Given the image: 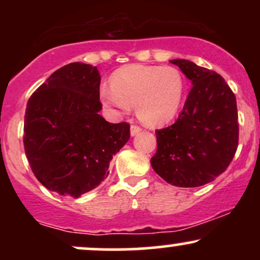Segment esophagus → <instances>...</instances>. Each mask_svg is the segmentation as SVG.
<instances>
[{
    "label": "esophagus",
    "mask_w": 260,
    "mask_h": 260,
    "mask_svg": "<svg viewBox=\"0 0 260 260\" xmlns=\"http://www.w3.org/2000/svg\"><path fill=\"white\" fill-rule=\"evenodd\" d=\"M140 132H142V129H140L138 126H132V127H131V136H132V137L137 136V134H139Z\"/></svg>",
    "instance_id": "esophagus-1"
}]
</instances>
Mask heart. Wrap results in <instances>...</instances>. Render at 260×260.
<instances>
[{"mask_svg": "<svg viewBox=\"0 0 260 260\" xmlns=\"http://www.w3.org/2000/svg\"><path fill=\"white\" fill-rule=\"evenodd\" d=\"M184 80L174 67L132 64L117 71L111 78V89L101 88L104 105L127 111L136 109L137 117L149 127L168 123L180 109Z\"/></svg>", "mask_w": 260, "mask_h": 260, "instance_id": "b5f03b06", "label": "heart"}]
</instances>
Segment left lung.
I'll return each mask as SVG.
<instances>
[{
	"mask_svg": "<svg viewBox=\"0 0 260 260\" xmlns=\"http://www.w3.org/2000/svg\"><path fill=\"white\" fill-rule=\"evenodd\" d=\"M192 83L183 110L172 126L157 129L150 164L176 187H199L228 169L238 145L236 98L225 79L188 59H171Z\"/></svg>",
	"mask_w": 260,
	"mask_h": 260,
	"instance_id": "1",
	"label": "left lung"
}]
</instances>
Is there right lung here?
<instances>
[{"instance_id":"add662e5","label":"right lung","mask_w":260,"mask_h":260,"mask_svg":"<svg viewBox=\"0 0 260 260\" xmlns=\"http://www.w3.org/2000/svg\"><path fill=\"white\" fill-rule=\"evenodd\" d=\"M100 73L73 62L53 72L26 104L24 149L35 177L49 190L78 198L109 175L128 142L127 122L100 115Z\"/></svg>"}]
</instances>
